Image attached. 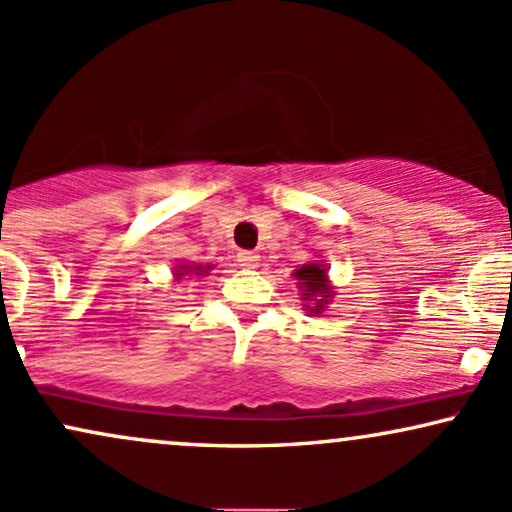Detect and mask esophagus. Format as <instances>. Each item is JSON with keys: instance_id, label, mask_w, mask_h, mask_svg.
I'll return each mask as SVG.
<instances>
[{"instance_id": "obj_1", "label": "esophagus", "mask_w": 512, "mask_h": 512, "mask_svg": "<svg viewBox=\"0 0 512 512\" xmlns=\"http://www.w3.org/2000/svg\"><path fill=\"white\" fill-rule=\"evenodd\" d=\"M237 261H239V266H244V268H256L258 261H261V256H258L256 251H239Z\"/></svg>"}]
</instances>
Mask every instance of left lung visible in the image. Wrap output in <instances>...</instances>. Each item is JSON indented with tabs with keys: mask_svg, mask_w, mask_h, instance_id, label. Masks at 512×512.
Returning <instances> with one entry per match:
<instances>
[{
	"mask_svg": "<svg viewBox=\"0 0 512 512\" xmlns=\"http://www.w3.org/2000/svg\"><path fill=\"white\" fill-rule=\"evenodd\" d=\"M292 277L296 280V287H299L301 301H304V311L311 315H320L327 311V304L332 301V285L330 277H327V268L323 261H311L304 263L301 268H296Z\"/></svg>",
	"mask_w": 512,
	"mask_h": 512,
	"instance_id": "left-lung-1",
	"label": "left lung"
}]
</instances>
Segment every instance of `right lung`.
Returning <instances> with one entry per match:
<instances>
[{
  "label": "right lung",
  "instance_id": "1",
  "mask_svg": "<svg viewBox=\"0 0 512 512\" xmlns=\"http://www.w3.org/2000/svg\"><path fill=\"white\" fill-rule=\"evenodd\" d=\"M211 268L213 266H189V263H180V266H175L173 275H175V282H180L185 275H206Z\"/></svg>",
  "mask_w": 512,
  "mask_h": 512
}]
</instances>
